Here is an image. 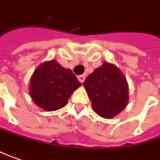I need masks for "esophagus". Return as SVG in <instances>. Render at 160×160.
Listing matches in <instances>:
<instances>
[{
    "instance_id": "1",
    "label": "esophagus",
    "mask_w": 160,
    "mask_h": 160,
    "mask_svg": "<svg viewBox=\"0 0 160 160\" xmlns=\"http://www.w3.org/2000/svg\"><path fill=\"white\" fill-rule=\"evenodd\" d=\"M85 78H86V76H85L84 74H82V75H80V76H78V80H80L81 83H83V82H84V80H85Z\"/></svg>"
}]
</instances>
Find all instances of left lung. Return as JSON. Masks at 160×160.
Masks as SVG:
<instances>
[{
    "label": "left lung",
    "mask_w": 160,
    "mask_h": 160,
    "mask_svg": "<svg viewBox=\"0 0 160 160\" xmlns=\"http://www.w3.org/2000/svg\"><path fill=\"white\" fill-rule=\"evenodd\" d=\"M93 110L104 118L118 115L128 103V84L121 71L113 64L102 66L89 74L83 82Z\"/></svg>",
    "instance_id": "left-lung-1"
}]
</instances>
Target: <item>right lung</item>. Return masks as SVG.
Segmentation results:
<instances>
[{
    "label": "right lung",
    "instance_id": "1",
    "mask_svg": "<svg viewBox=\"0 0 160 160\" xmlns=\"http://www.w3.org/2000/svg\"><path fill=\"white\" fill-rule=\"evenodd\" d=\"M80 85L71 70L52 60L39 65L34 72L29 92L38 107L45 111H55L66 106L73 91Z\"/></svg>",
    "mask_w": 160,
    "mask_h": 160
}]
</instances>
